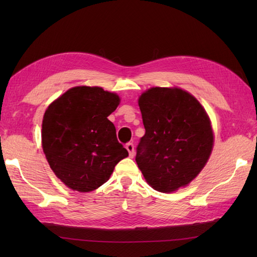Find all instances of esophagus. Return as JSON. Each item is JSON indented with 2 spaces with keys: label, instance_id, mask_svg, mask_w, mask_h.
<instances>
[{
  "label": "esophagus",
  "instance_id": "obj_1",
  "mask_svg": "<svg viewBox=\"0 0 257 257\" xmlns=\"http://www.w3.org/2000/svg\"><path fill=\"white\" fill-rule=\"evenodd\" d=\"M125 149H127L128 152H129V157L134 158V156H135V146H134V144L128 143L127 145H125Z\"/></svg>",
  "mask_w": 257,
  "mask_h": 257
}]
</instances>
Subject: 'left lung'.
I'll return each instance as SVG.
<instances>
[{"instance_id": "left-lung-1", "label": "left lung", "mask_w": 257, "mask_h": 257, "mask_svg": "<svg viewBox=\"0 0 257 257\" xmlns=\"http://www.w3.org/2000/svg\"><path fill=\"white\" fill-rule=\"evenodd\" d=\"M146 134L136 161L146 181L170 193L198 176L213 148V132L204 108L188 91L152 87L139 97Z\"/></svg>"}]
</instances>
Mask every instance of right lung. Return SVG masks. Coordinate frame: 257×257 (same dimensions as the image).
Segmentation results:
<instances>
[{
    "instance_id": "add662e5",
    "label": "right lung",
    "mask_w": 257,
    "mask_h": 257,
    "mask_svg": "<svg viewBox=\"0 0 257 257\" xmlns=\"http://www.w3.org/2000/svg\"><path fill=\"white\" fill-rule=\"evenodd\" d=\"M120 98L101 87L77 86L54 100L44 113L42 146L58 179L74 191L89 192L108 181L128 157L108 116Z\"/></svg>"
}]
</instances>
